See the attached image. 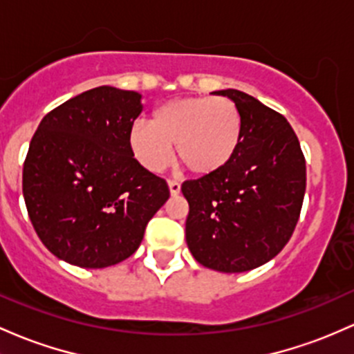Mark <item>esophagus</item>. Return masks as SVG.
<instances>
[{
	"label": "esophagus",
	"instance_id": "34e87169",
	"mask_svg": "<svg viewBox=\"0 0 354 354\" xmlns=\"http://www.w3.org/2000/svg\"><path fill=\"white\" fill-rule=\"evenodd\" d=\"M168 186H169V193L173 196H176V195H180V192H181V185H180V181H176V180H169L168 181Z\"/></svg>",
	"mask_w": 354,
	"mask_h": 354
}]
</instances>
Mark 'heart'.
<instances>
[{
  "instance_id": "heart-1",
  "label": "heart",
  "mask_w": 354,
  "mask_h": 354,
  "mask_svg": "<svg viewBox=\"0 0 354 354\" xmlns=\"http://www.w3.org/2000/svg\"><path fill=\"white\" fill-rule=\"evenodd\" d=\"M242 112L227 97H181L154 109L149 124L129 131V147L146 169L169 165L173 147L193 174H212L227 166L242 141Z\"/></svg>"
}]
</instances>
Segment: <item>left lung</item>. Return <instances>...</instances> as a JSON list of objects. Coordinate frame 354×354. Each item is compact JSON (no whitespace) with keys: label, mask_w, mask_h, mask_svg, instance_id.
I'll use <instances>...</instances> for the list:
<instances>
[{"label":"left lung","mask_w":354,"mask_h":354,"mask_svg":"<svg viewBox=\"0 0 354 354\" xmlns=\"http://www.w3.org/2000/svg\"><path fill=\"white\" fill-rule=\"evenodd\" d=\"M216 94L242 112V141L227 166L181 185L189 205L186 243L201 266L235 274L269 262L292 236L306 159L284 115L235 88Z\"/></svg>","instance_id":"left-lung-1"}]
</instances>
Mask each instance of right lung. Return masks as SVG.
<instances>
[{
    "mask_svg": "<svg viewBox=\"0 0 354 354\" xmlns=\"http://www.w3.org/2000/svg\"><path fill=\"white\" fill-rule=\"evenodd\" d=\"M141 112V94L102 85L41 119L23 165V196L55 257L85 269L122 262L169 198L166 181L129 147Z\"/></svg>",
    "mask_w": 354,
    "mask_h": 354,
    "instance_id": "obj_1",
    "label": "right lung"
}]
</instances>
